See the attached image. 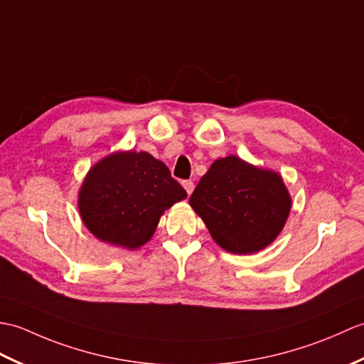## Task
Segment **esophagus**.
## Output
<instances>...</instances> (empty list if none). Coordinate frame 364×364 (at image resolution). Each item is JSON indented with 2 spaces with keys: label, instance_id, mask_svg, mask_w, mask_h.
Masks as SVG:
<instances>
[{
  "label": "esophagus",
  "instance_id": "1",
  "mask_svg": "<svg viewBox=\"0 0 364 364\" xmlns=\"http://www.w3.org/2000/svg\"><path fill=\"white\" fill-rule=\"evenodd\" d=\"M182 185H183V188H185V191L188 193V195H191L193 190H195V183H193L191 181H183Z\"/></svg>",
  "mask_w": 364,
  "mask_h": 364
}]
</instances>
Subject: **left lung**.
<instances>
[{
    "label": "left lung",
    "mask_w": 364,
    "mask_h": 364,
    "mask_svg": "<svg viewBox=\"0 0 364 364\" xmlns=\"http://www.w3.org/2000/svg\"><path fill=\"white\" fill-rule=\"evenodd\" d=\"M190 205L218 245L243 255L258 252L279 237L291 196L279 173L229 156L213 161L193 191Z\"/></svg>",
    "instance_id": "left-lung-1"
}]
</instances>
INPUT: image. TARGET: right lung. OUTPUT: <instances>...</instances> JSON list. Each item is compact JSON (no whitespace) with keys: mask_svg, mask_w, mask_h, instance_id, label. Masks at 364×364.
I'll return each instance as SVG.
<instances>
[{"mask_svg":"<svg viewBox=\"0 0 364 364\" xmlns=\"http://www.w3.org/2000/svg\"><path fill=\"white\" fill-rule=\"evenodd\" d=\"M187 198L168 166L148 152H114L90 168L77 208L93 235L118 247L136 249L154 235L166 208Z\"/></svg>","mask_w":364,"mask_h":364,"instance_id":"right-lung-1","label":"right lung"}]
</instances>
